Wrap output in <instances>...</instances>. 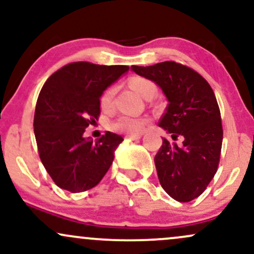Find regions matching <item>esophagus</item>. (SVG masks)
I'll return each instance as SVG.
<instances>
[{
  "label": "esophagus",
  "mask_w": 254,
  "mask_h": 254,
  "mask_svg": "<svg viewBox=\"0 0 254 254\" xmlns=\"http://www.w3.org/2000/svg\"><path fill=\"white\" fill-rule=\"evenodd\" d=\"M142 137V135H127V138L131 139V141H136V139H139Z\"/></svg>",
  "instance_id": "obj_1"
}]
</instances>
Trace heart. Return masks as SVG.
Here are the masks:
<instances>
[{
	"label": "heart",
	"mask_w": 254,
	"mask_h": 254,
	"mask_svg": "<svg viewBox=\"0 0 254 254\" xmlns=\"http://www.w3.org/2000/svg\"><path fill=\"white\" fill-rule=\"evenodd\" d=\"M129 86L131 89H133L137 94L141 95L142 98H149L156 92V87L153 81L148 80L145 77L135 76L129 80ZM115 95H116V87L111 86L107 89L104 90V93L100 97L101 109L104 111H110L113 109L115 104ZM149 124V119L147 118H136L130 117V116H119L117 119L112 122L110 125L111 130L121 133H131V135H138L143 132L145 127Z\"/></svg>",
	"instance_id": "obj_1"
}]
</instances>
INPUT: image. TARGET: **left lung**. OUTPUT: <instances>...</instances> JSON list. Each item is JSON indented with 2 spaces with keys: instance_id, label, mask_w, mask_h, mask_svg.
<instances>
[{
  "instance_id": "left-lung-1",
  "label": "left lung",
  "mask_w": 254,
  "mask_h": 254,
  "mask_svg": "<svg viewBox=\"0 0 254 254\" xmlns=\"http://www.w3.org/2000/svg\"><path fill=\"white\" fill-rule=\"evenodd\" d=\"M131 69L167 98L159 127L184 141L178 147L164 138L154 161L162 189L178 202H190L203 193L220 162L223 129L214 90L202 75L173 61Z\"/></svg>"
}]
</instances>
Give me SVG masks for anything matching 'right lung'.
<instances>
[{
  "label": "right lung",
  "mask_w": 254,
  "mask_h": 254,
  "mask_svg": "<svg viewBox=\"0 0 254 254\" xmlns=\"http://www.w3.org/2000/svg\"><path fill=\"white\" fill-rule=\"evenodd\" d=\"M127 65L74 62L44 83L34 112V136L46 172L58 188L72 193L97 186L110 170L123 137L106 131L93 142L84 129L100 115V97Z\"/></svg>",
  "instance_id": "right-lung-1"
}]
</instances>
